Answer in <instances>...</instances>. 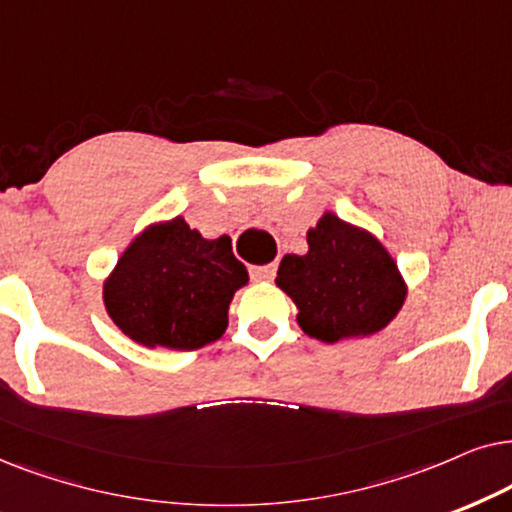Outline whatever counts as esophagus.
Masks as SVG:
<instances>
[{
    "label": "esophagus",
    "mask_w": 512,
    "mask_h": 512,
    "mask_svg": "<svg viewBox=\"0 0 512 512\" xmlns=\"http://www.w3.org/2000/svg\"><path fill=\"white\" fill-rule=\"evenodd\" d=\"M276 276V264H264V267H250L252 281H271Z\"/></svg>",
    "instance_id": "obj_1"
}]
</instances>
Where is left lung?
<instances>
[{
  "mask_svg": "<svg viewBox=\"0 0 512 512\" xmlns=\"http://www.w3.org/2000/svg\"><path fill=\"white\" fill-rule=\"evenodd\" d=\"M309 252L285 255L276 285L297 304V323L325 344L367 337L395 318L405 283L384 245L325 213L309 229Z\"/></svg>",
  "mask_w": 512,
  "mask_h": 512,
  "instance_id": "8db88e82",
  "label": "left lung"
}]
</instances>
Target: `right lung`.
I'll return each instance as SVG.
<instances>
[{
  "mask_svg": "<svg viewBox=\"0 0 512 512\" xmlns=\"http://www.w3.org/2000/svg\"><path fill=\"white\" fill-rule=\"evenodd\" d=\"M245 283L227 236L206 241L175 217L128 245L105 283V306L138 344L194 351L222 337L231 297Z\"/></svg>",
  "mask_w": 512,
  "mask_h": 512,
  "instance_id": "right-lung-1",
  "label": "right lung"
}]
</instances>
